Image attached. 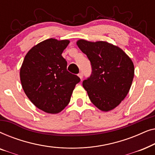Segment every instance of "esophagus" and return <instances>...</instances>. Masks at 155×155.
Instances as JSON below:
<instances>
[{
	"label": "esophagus",
	"mask_w": 155,
	"mask_h": 155,
	"mask_svg": "<svg viewBox=\"0 0 155 155\" xmlns=\"http://www.w3.org/2000/svg\"><path fill=\"white\" fill-rule=\"evenodd\" d=\"M78 77H79L80 79H82V78H83V73H82V72H80V73L78 74Z\"/></svg>",
	"instance_id": "1"
}]
</instances>
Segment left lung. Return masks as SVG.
Segmentation results:
<instances>
[{
    "label": "left lung",
    "instance_id": "1",
    "mask_svg": "<svg viewBox=\"0 0 155 155\" xmlns=\"http://www.w3.org/2000/svg\"><path fill=\"white\" fill-rule=\"evenodd\" d=\"M77 45L92 65L90 77L82 82L89 98L101 111L115 109L132 84L135 71L132 60L121 48L107 41L79 39Z\"/></svg>",
    "mask_w": 155,
    "mask_h": 155
}]
</instances>
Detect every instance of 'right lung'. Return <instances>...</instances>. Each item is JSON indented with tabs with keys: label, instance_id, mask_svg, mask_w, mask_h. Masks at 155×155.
I'll return each instance as SVG.
<instances>
[{
	"label": "right lung",
	"instance_id": "add662e5",
	"mask_svg": "<svg viewBox=\"0 0 155 155\" xmlns=\"http://www.w3.org/2000/svg\"><path fill=\"white\" fill-rule=\"evenodd\" d=\"M68 39L44 40L27 52L20 68L23 90L35 106L48 114H58L68 104L79 77L67 71L62 53Z\"/></svg>",
	"mask_w": 155,
	"mask_h": 155
}]
</instances>
